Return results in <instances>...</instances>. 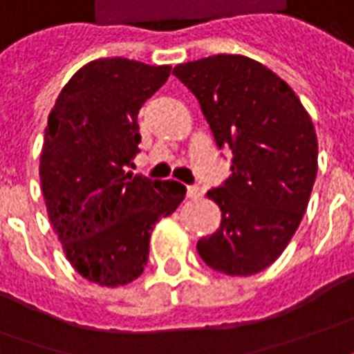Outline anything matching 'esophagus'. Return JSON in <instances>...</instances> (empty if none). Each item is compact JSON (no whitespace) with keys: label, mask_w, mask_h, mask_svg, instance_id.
Returning a JSON list of instances; mask_svg holds the SVG:
<instances>
[{"label":"esophagus","mask_w":354,"mask_h":354,"mask_svg":"<svg viewBox=\"0 0 354 354\" xmlns=\"http://www.w3.org/2000/svg\"><path fill=\"white\" fill-rule=\"evenodd\" d=\"M185 194H187V197H189V199H199V197L203 195V189L199 187V185H189Z\"/></svg>","instance_id":"obj_1"}]
</instances>
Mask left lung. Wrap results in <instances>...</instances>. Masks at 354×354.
<instances>
[{
    "mask_svg": "<svg viewBox=\"0 0 354 354\" xmlns=\"http://www.w3.org/2000/svg\"><path fill=\"white\" fill-rule=\"evenodd\" d=\"M174 74L199 101L216 145L234 153L232 176L207 194L220 226L197 241V253L222 274H257L283 253L308 207L315 124L288 82L245 55L205 57Z\"/></svg>",
    "mask_w": 354,
    "mask_h": 354,
    "instance_id": "obj_1",
    "label": "left lung"
}]
</instances>
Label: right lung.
<instances>
[{
  "mask_svg": "<svg viewBox=\"0 0 354 354\" xmlns=\"http://www.w3.org/2000/svg\"><path fill=\"white\" fill-rule=\"evenodd\" d=\"M170 71L122 57L90 61L48 117L39 182L49 222L74 270L101 288L142 276L155 224L185 195L180 182L126 172L140 151L138 113Z\"/></svg>",
  "mask_w": 354,
  "mask_h": 354,
  "instance_id": "1",
  "label": "right lung"
}]
</instances>
